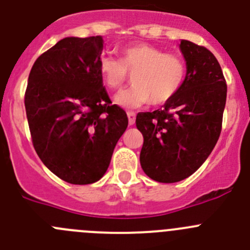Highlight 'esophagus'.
<instances>
[{
    "label": "esophagus",
    "instance_id": "1",
    "mask_svg": "<svg viewBox=\"0 0 250 250\" xmlns=\"http://www.w3.org/2000/svg\"><path fill=\"white\" fill-rule=\"evenodd\" d=\"M127 118H129L130 125H134L135 120H136V114L134 111H127Z\"/></svg>",
    "mask_w": 250,
    "mask_h": 250
}]
</instances>
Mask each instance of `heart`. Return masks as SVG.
<instances>
[{"instance_id": "heart-1", "label": "heart", "mask_w": 250, "mask_h": 250, "mask_svg": "<svg viewBox=\"0 0 250 250\" xmlns=\"http://www.w3.org/2000/svg\"><path fill=\"white\" fill-rule=\"evenodd\" d=\"M102 81L118 91L132 76L134 85L115 97L119 105L139 108L148 102L161 105L172 101L187 78V63L182 56L148 44H135L120 50V60L104 55L98 62Z\"/></svg>"}]
</instances>
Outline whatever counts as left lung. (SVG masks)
<instances>
[{"instance_id":"1","label":"left lung","mask_w":250,"mask_h":250,"mask_svg":"<svg viewBox=\"0 0 250 250\" xmlns=\"http://www.w3.org/2000/svg\"><path fill=\"white\" fill-rule=\"evenodd\" d=\"M187 78L179 93L162 109L139 113L136 127L144 136L140 162L159 183L190 177L212 152L221 130L227 84L212 52L189 40L180 42Z\"/></svg>"}]
</instances>
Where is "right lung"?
<instances>
[{
    "label": "right lung",
    "instance_id": "obj_1",
    "mask_svg": "<svg viewBox=\"0 0 250 250\" xmlns=\"http://www.w3.org/2000/svg\"><path fill=\"white\" fill-rule=\"evenodd\" d=\"M101 35L65 38L37 59L24 94L33 146L71 184H92L110 163L127 115L111 104L98 70Z\"/></svg>",
    "mask_w": 250,
    "mask_h": 250
}]
</instances>
